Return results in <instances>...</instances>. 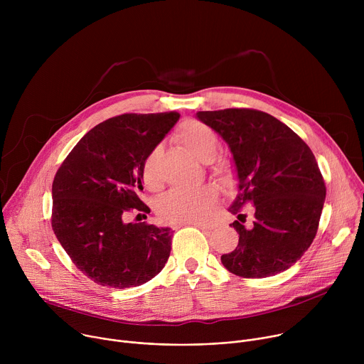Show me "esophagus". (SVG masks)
I'll use <instances>...</instances> for the list:
<instances>
[{
  "label": "esophagus",
  "mask_w": 364,
  "mask_h": 364,
  "mask_svg": "<svg viewBox=\"0 0 364 364\" xmlns=\"http://www.w3.org/2000/svg\"><path fill=\"white\" fill-rule=\"evenodd\" d=\"M186 225H193V226L201 228V229H213L212 223H205V222H191V223H186Z\"/></svg>",
  "instance_id": "1"
}]
</instances>
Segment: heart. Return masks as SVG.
Wrapping results in <instances>:
<instances>
[{
	"mask_svg": "<svg viewBox=\"0 0 364 364\" xmlns=\"http://www.w3.org/2000/svg\"><path fill=\"white\" fill-rule=\"evenodd\" d=\"M177 141L188 149L200 161H210L219 151L220 141L218 134L197 119L184 121L177 132ZM161 148L154 146L142 163V181L149 190L159 188L161 184L160 176ZM215 168L219 173L226 170L223 161H218ZM216 201V191L210 186L196 188L178 187L164 194L159 201V215L167 223H191L201 220L210 212Z\"/></svg>",
	"mask_w": 364,
	"mask_h": 364,
	"instance_id": "obj_1",
	"label": "heart"
}]
</instances>
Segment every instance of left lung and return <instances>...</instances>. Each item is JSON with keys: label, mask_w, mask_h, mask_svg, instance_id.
<instances>
[{"label": "left lung", "mask_w": 364, "mask_h": 364, "mask_svg": "<svg viewBox=\"0 0 364 364\" xmlns=\"http://www.w3.org/2000/svg\"><path fill=\"white\" fill-rule=\"evenodd\" d=\"M233 154L237 196L229 207L239 243L222 255L223 267L243 278H267L291 268L313 243L326 200V183L309 146L272 115L247 108L201 111ZM254 205L245 223L241 209Z\"/></svg>", "instance_id": "obj_1"}]
</instances>
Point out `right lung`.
<instances>
[{"mask_svg":"<svg viewBox=\"0 0 364 364\" xmlns=\"http://www.w3.org/2000/svg\"><path fill=\"white\" fill-rule=\"evenodd\" d=\"M178 112L124 114L92 128L58 170L51 228L76 268L102 287H138L166 267L170 228L127 223L144 218L142 163L178 121Z\"/></svg>","mask_w":364,"mask_h":364,"instance_id":"add662e5","label":"right lung"}]
</instances>
